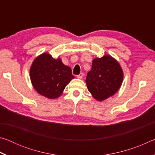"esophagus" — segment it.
Instances as JSON below:
<instances>
[{
    "mask_svg": "<svg viewBox=\"0 0 155 155\" xmlns=\"http://www.w3.org/2000/svg\"><path fill=\"white\" fill-rule=\"evenodd\" d=\"M83 77V73H81V74H79L78 75H77V78H78V79H81Z\"/></svg>",
    "mask_w": 155,
    "mask_h": 155,
    "instance_id": "1",
    "label": "esophagus"
}]
</instances>
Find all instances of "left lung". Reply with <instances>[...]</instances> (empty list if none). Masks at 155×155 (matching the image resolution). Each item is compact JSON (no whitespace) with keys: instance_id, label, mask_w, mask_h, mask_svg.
<instances>
[{"instance_id":"left-lung-1","label":"left lung","mask_w":155,"mask_h":155,"mask_svg":"<svg viewBox=\"0 0 155 155\" xmlns=\"http://www.w3.org/2000/svg\"><path fill=\"white\" fill-rule=\"evenodd\" d=\"M124 73L120 63L109 54L92 61L85 82L88 91L98 101L111 97L122 85Z\"/></svg>"}]
</instances>
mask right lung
<instances>
[{
  "instance_id": "1",
  "label": "right lung",
  "mask_w": 155,
  "mask_h": 155,
  "mask_svg": "<svg viewBox=\"0 0 155 155\" xmlns=\"http://www.w3.org/2000/svg\"><path fill=\"white\" fill-rule=\"evenodd\" d=\"M30 78L38 94L48 99H56L62 95L65 87L74 77L70 67L62 63L61 59H54L43 52L33 60L30 67Z\"/></svg>"
}]
</instances>
